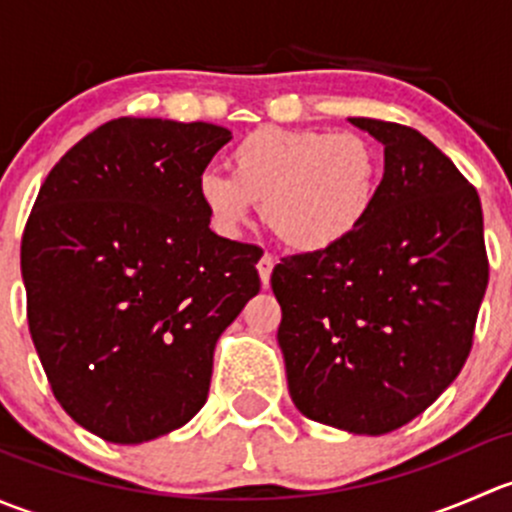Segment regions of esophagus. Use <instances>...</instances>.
I'll return each mask as SVG.
<instances>
[{"mask_svg":"<svg viewBox=\"0 0 512 512\" xmlns=\"http://www.w3.org/2000/svg\"><path fill=\"white\" fill-rule=\"evenodd\" d=\"M272 267H275V257H270V255H262V257H260V262H257V272H260V282H262V287L270 285Z\"/></svg>","mask_w":512,"mask_h":512,"instance_id":"34e87169","label":"esophagus"}]
</instances>
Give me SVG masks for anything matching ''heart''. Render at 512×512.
<instances>
[{
  "instance_id": "obj_1",
  "label": "heart",
  "mask_w": 512,
  "mask_h": 512,
  "mask_svg": "<svg viewBox=\"0 0 512 512\" xmlns=\"http://www.w3.org/2000/svg\"><path fill=\"white\" fill-rule=\"evenodd\" d=\"M232 175L205 170L198 200L215 232L240 235L255 203L294 252H324L369 220L384 180L379 148L359 133L260 128L230 153Z\"/></svg>"
}]
</instances>
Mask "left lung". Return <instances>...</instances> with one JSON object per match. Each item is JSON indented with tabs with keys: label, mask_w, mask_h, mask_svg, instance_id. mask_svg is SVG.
Wrapping results in <instances>:
<instances>
[{
	"label": "left lung",
	"mask_w": 512,
	"mask_h": 512,
	"mask_svg": "<svg viewBox=\"0 0 512 512\" xmlns=\"http://www.w3.org/2000/svg\"><path fill=\"white\" fill-rule=\"evenodd\" d=\"M384 146L369 220L347 242L272 270L294 406L361 436L401 428L461 374L488 287L483 210L426 136L349 118Z\"/></svg>",
	"instance_id": "obj_1"
}]
</instances>
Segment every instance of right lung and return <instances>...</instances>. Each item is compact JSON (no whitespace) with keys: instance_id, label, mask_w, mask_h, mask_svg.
<instances>
[{"instance_id":"right-lung-1","label":"right lung","mask_w":512,"mask_h":512,"mask_svg":"<svg viewBox=\"0 0 512 512\" xmlns=\"http://www.w3.org/2000/svg\"><path fill=\"white\" fill-rule=\"evenodd\" d=\"M230 138L203 121L116 118L36 195L29 332L61 409L103 441H153L198 414L220 334L260 292V250L215 235L198 200Z\"/></svg>"}]
</instances>
